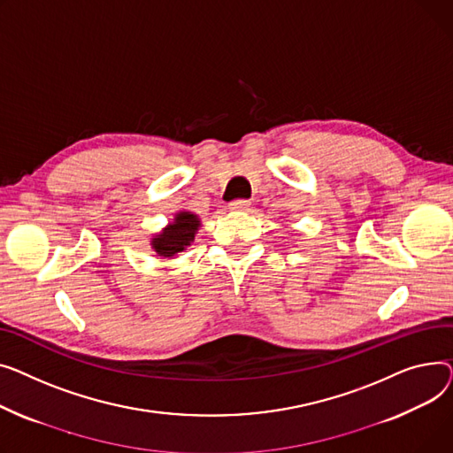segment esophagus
<instances>
[{
  "mask_svg": "<svg viewBox=\"0 0 453 453\" xmlns=\"http://www.w3.org/2000/svg\"><path fill=\"white\" fill-rule=\"evenodd\" d=\"M230 210L232 211H249L250 210V201H245V199L232 201L230 203Z\"/></svg>",
  "mask_w": 453,
  "mask_h": 453,
  "instance_id": "obj_1",
  "label": "esophagus"
}]
</instances>
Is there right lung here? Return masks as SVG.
Masks as SVG:
<instances>
[{"label": "right lung", "instance_id": "right-lung-1", "mask_svg": "<svg viewBox=\"0 0 453 453\" xmlns=\"http://www.w3.org/2000/svg\"><path fill=\"white\" fill-rule=\"evenodd\" d=\"M199 226L201 218L197 214L188 210H180L173 216V221H170L161 232L153 234L150 242L151 250L161 257H173L194 243Z\"/></svg>", "mask_w": 453, "mask_h": 453}]
</instances>
